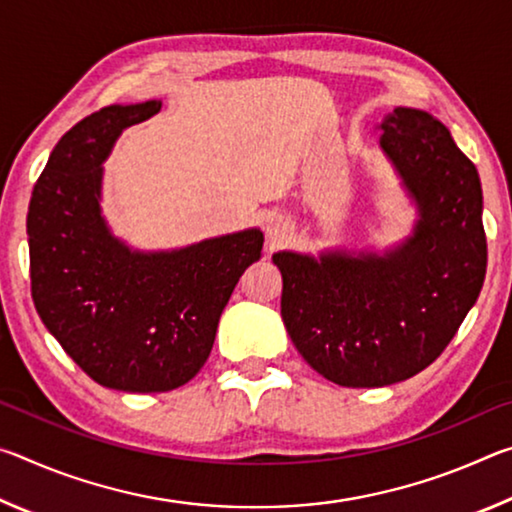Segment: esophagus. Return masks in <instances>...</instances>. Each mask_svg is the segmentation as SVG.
I'll return each mask as SVG.
<instances>
[{"mask_svg":"<svg viewBox=\"0 0 512 512\" xmlns=\"http://www.w3.org/2000/svg\"><path fill=\"white\" fill-rule=\"evenodd\" d=\"M289 235V223L280 219V216H275V219H271L266 223V237L271 244H280V241H284V237Z\"/></svg>","mask_w":512,"mask_h":512,"instance_id":"esophagus-1","label":"esophagus"}]
</instances>
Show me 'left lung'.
Returning <instances> with one entry per match:
<instances>
[{
    "mask_svg": "<svg viewBox=\"0 0 512 512\" xmlns=\"http://www.w3.org/2000/svg\"><path fill=\"white\" fill-rule=\"evenodd\" d=\"M379 146L418 212L409 237L375 250H280L282 320L296 350L348 388L391 386L436 361L479 298L488 246L479 171L443 121L395 108Z\"/></svg>",
    "mask_w": 512,
    "mask_h": 512,
    "instance_id": "1",
    "label": "left lung"
}]
</instances>
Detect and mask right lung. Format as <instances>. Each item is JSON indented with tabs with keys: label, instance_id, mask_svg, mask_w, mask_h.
<instances>
[{
	"label": "right lung",
	"instance_id": "obj_1",
	"mask_svg": "<svg viewBox=\"0 0 512 512\" xmlns=\"http://www.w3.org/2000/svg\"><path fill=\"white\" fill-rule=\"evenodd\" d=\"M162 101L108 106L51 151L33 187L27 235L42 323L97 384L164 393L203 368L225 305L264 235L248 228L173 250H135L101 212L103 162Z\"/></svg>",
	"mask_w": 512,
	"mask_h": 512
}]
</instances>
